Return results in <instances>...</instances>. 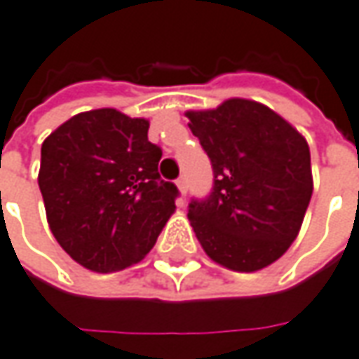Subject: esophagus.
Masks as SVG:
<instances>
[{
    "instance_id": "34e87169",
    "label": "esophagus",
    "mask_w": 359,
    "mask_h": 359,
    "mask_svg": "<svg viewBox=\"0 0 359 359\" xmlns=\"http://www.w3.org/2000/svg\"><path fill=\"white\" fill-rule=\"evenodd\" d=\"M177 189L182 191V196H186L187 194V180H186V175H182V177H177Z\"/></svg>"
}]
</instances>
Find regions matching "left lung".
Wrapping results in <instances>:
<instances>
[{"mask_svg":"<svg viewBox=\"0 0 359 359\" xmlns=\"http://www.w3.org/2000/svg\"><path fill=\"white\" fill-rule=\"evenodd\" d=\"M186 116L214 170L210 196L194 198L187 208L201 248L236 271L273 264L296 240L310 205L306 140L276 111L250 100Z\"/></svg>","mask_w":359,"mask_h":359,"instance_id":"8db88e82","label":"left lung"}]
</instances>
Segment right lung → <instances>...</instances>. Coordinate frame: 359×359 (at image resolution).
Wrapping results in <instances>:
<instances>
[{"label": "right lung", "instance_id": "right-lung-1", "mask_svg": "<svg viewBox=\"0 0 359 359\" xmlns=\"http://www.w3.org/2000/svg\"><path fill=\"white\" fill-rule=\"evenodd\" d=\"M149 121L105 107L77 114L41 145L39 189L49 229L83 268H130L154 248L180 196L159 177Z\"/></svg>", "mask_w": 359, "mask_h": 359}]
</instances>
